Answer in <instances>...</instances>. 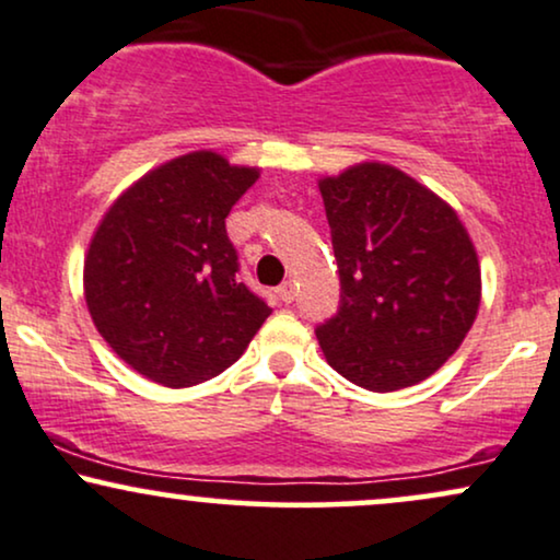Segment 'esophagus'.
<instances>
[{"mask_svg":"<svg viewBox=\"0 0 560 560\" xmlns=\"http://www.w3.org/2000/svg\"><path fill=\"white\" fill-rule=\"evenodd\" d=\"M276 294H279L281 302H294V298H298V287H294V281H284L279 289H276Z\"/></svg>","mask_w":560,"mask_h":560,"instance_id":"34e87169","label":"esophagus"}]
</instances>
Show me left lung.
<instances>
[{
	"instance_id": "8db88e82",
	"label": "left lung",
	"mask_w": 560,
	"mask_h": 560,
	"mask_svg": "<svg viewBox=\"0 0 560 560\" xmlns=\"http://www.w3.org/2000/svg\"><path fill=\"white\" fill-rule=\"evenodd\" d=\"M318 187L341 279L339 313L315 328L328 365L381 394L430 378L480 307L467 229L446 200L378 161Z\"/></svg>"
}]
</instances>
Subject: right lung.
Returning a JSON list of instances; mask_svg holds the SVG:
<instances>
[{
	"label": "right lung",
	"instance_id": "1",
	"mask_svg": "<svg viewBox=\"0 0 560 560\" xmlns=\"http://www.w3.org/2000/svg\"><path fill=\"white\" fill-rule=\"evenodd\" d=\"M260 170L213 151L172 159L104 213L85 255L88 313L132 370L170 388L240 360L271 307L240 281L226 215Z\"/></svg>",
	"mask_w": 560,
	"mask_h": 560
}]
</instances>
